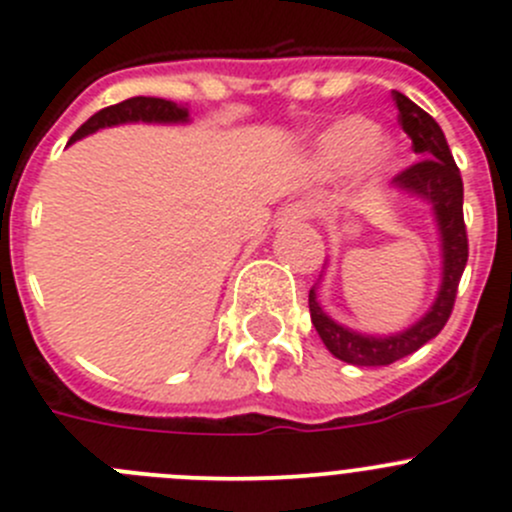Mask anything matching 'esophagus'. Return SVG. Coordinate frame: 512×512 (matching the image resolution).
Masks as SVG:
<instances>
[{
	"mask_svg": "<svg viewBox=\"0 0 512 512\" xmlns=\"http://www.w3.org/2000/svg\"><path fill=\"white\" fill-rule=\"evenodd\" d=\"M310 217V207L308 204H290L280 212L278 224H295V222H303V219Z\"/></svg>",
	"mask_w": 512,
	"mask_h": 512,
	"instance_id": "obj_1",
	"label": "esophagus"
}]
</instances>
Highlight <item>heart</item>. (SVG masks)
<instances>
[{"label": "heart", "instance_id": "obj_1", "mask_svg": "<svg viewBox=\"0 0 512 512\" xmlns=\"http://www.w3.org/2000/svg\"><path fill=\"white\" fill-rule=\"evenodd\" d=\"M399 164V143L364 116L331 123L313 143V166L323 179H341L358 166L369 179H379Z\"/></svg>", "mask_w": 512, "mask_h": 512}]
</instances>
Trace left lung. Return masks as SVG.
Here are the masks:
<instances>
[{
    "instance_id": "1",
    "label": "left lung",
    "mask_w": 512,
    "mask_h": 512,
    "mask_svg": "<svg viewBox=\"0 0 512 512\" xmlns=\"http://www.w3.org/2000/svg\"><path fill=\"white\" fill-rule=\"evenodd\" d=\"M396 108H399V123L412 138L414 154L422 156L414 166L404 169L394 176L391 184L407 194V197L422 199L432 209L434 224L439 232V250H442V280L434 303L427 313L412 323L409 328L391 336H371V333H358L353 328L341 326L321 308L318 303V285L310 288L308 305L310 321L315 331L326 343L328 351L336 358L353 366H389L399 358L409 356L424 343L432 341L444 323L450 321V313L455 308L457 285H460L462 272L467 265V232L465 217H462V176L457 169L452 151L447 146L439 123L422 111L414 100L404 93L394 90Z\"/></svg>"
}]
</instances>
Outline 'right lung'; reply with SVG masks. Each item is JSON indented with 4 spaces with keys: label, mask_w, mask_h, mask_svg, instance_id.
I'll return each mask as SVG.
<instances>
[{
    "label": "right lung",
    "mask_w": 512,
    "mask_h": 512,
    "mask_svg": "<svg viewBox=\"0 0 512 512\" xmlns=\"http://www.w3.org/2000/svg\"><path fill=\"white\" fill-rule=\"evenodd\" d=\"M123 123H189V108L176 105L174 100L136 95V98L108 105V108L98 111L95 116H90L88 121L73 133L70 143L80 141V138L90 136V133L100 131V128L123 126Z\"/></svg>",
    "instance_id": "right-lung-1"
}]
</instances>
